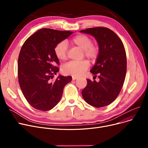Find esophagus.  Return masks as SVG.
Here are the masks:
<instances>
[{
	"instance_id": "1",
	"label": "esophagus",
	"mask_w": 148,
	"mask_h": 148,
	"mask_svg": "<svg viewBox=\"0 0 148 148\" xmlns=\"http://www.w3.org/2000/svg\"><path fill=\"white\" fill-rule=\"evenodd\" d=\"M77 78H78V77L76 76H72V79L73 80H75V79H77Z\"/></svg>"
}]
</instances>
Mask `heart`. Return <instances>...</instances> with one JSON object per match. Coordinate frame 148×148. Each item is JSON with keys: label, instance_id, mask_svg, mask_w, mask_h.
I'll list each match as a JSON object with an SVG mask.
<instances>
[{"label": "heart", "instance_id": "obj_1", "mask_svg": "<svg viewBox=\"0 0 148 148\" xmlns=\"http://www.w3.org/2000/svg\"><path fill=\"white\" fill-rule=\"evenodd\" d=\"M71 44L83 50L86 57L94 60L99 54V48L92 44V40L85 34H77L72 38ZM54 53L56 57L60 61H66L67 58V45L65 42H61L56 45ZM90 66L87 60H84L79 62H71L64 66L63 71L65 74L73 76H79L83 74Z\"/></svg>", "mask_w": 148, "mask_h": 148}]
</instances>
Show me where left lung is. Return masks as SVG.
Returning a JSON list of instances; mask_svg holds the SVG:
<instances>
[{"instance_id": "1", "label": "left lung", "mask_w": 148, "mask_h": 148, "mask_svg": "<svg viewBox=\"0 0 148 148\" xmlns=\"http://www.w3.org/2000/svg\"><path fill=\"white\" fill-rule=\"evenodd\" d=\"M97 40L99 54L90 72L100 81L87 80L82 91L85 101L89 105L101 108L114 101L122 89L127 72V57L123 42L110 29L97 27L81 30Z\"/></svg>"}]
</instances>
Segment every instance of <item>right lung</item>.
Here are the masks:
<instances>
[{
    "label": "right lung",
    "mask_w": 148,
    "mask_h": 148,
    "mask_svg": "<svg viewBox=\"0 0 148 148\" xmlns=\"http://www.w3.org/2000/svg\"><path fill=\"white\" fill-rule=\"evenodd\" d=\"M43 28L32 34L23 45L18 60V77L21 90L28 103L36 109H53L62 98L65 85L72 76L59 75V60L54 53L57 43L72 34Z\"/></svg>",
    "instance_id": "add662e5"
}]
</instances>
